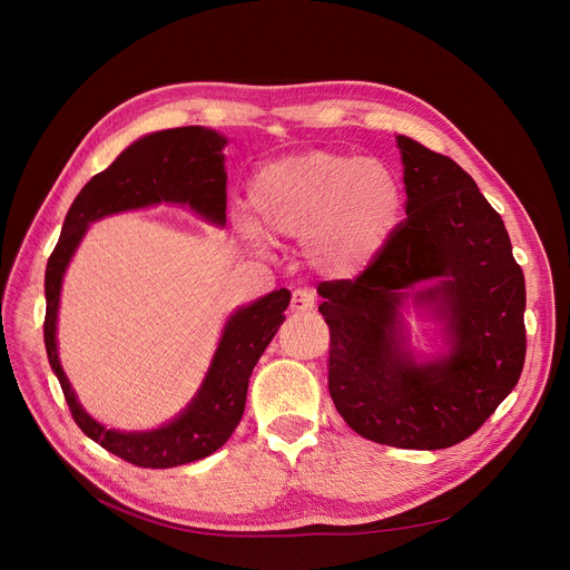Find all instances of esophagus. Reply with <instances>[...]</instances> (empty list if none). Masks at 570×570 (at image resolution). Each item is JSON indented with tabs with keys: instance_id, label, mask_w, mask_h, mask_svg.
<instances>
[{
	"instance_id": "34e87169",
	"label": "esophagus",
	"mask_w": 570,
	"mask_h": 570,
	"mask_svg": "<svg viewBox=\"0 0 570 570\" xmlns=\"http://www.w3.org/2000/svg\"><path fill=\"white\" fill-rule=\"evenodd\" d=\"M316 306V293L312 288H295L291 295V312L304 314Z\"/></svg>"
}]
</instances>
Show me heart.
I'll return each instance as SVG.
<instances>
[{"label":"heart","mask_w":570,"mask_h":570,"mask_svg":"<svg viewBox=\"0 0 570 570\" xmlns=\"http://www.w3.org/2000/svg\"><path fill=\"white\" fill-rule=\"evenodd\" d=\"M249 212L234 220L245 240L266 247L271 238L304 240V256L330 277L366 271L393 236L402 193L377 159H354L306 149L273 159L249 184Z\"/></svg>","instance_id":"heart-1"}]
</instances>
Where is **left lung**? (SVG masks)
Listing matches in <instances>:
<instances>
[{
	"mask_svg": "<svg viewBox=\"0 0 570 570\" xmlns=\"http://www.w3.org/2000/svg\"><path fill=\"white\" fill-rule=\"evenodd\" d=\"M406 218L356 279L323 282L330 395L364 439L441 450L475 434L525 364V277L500 214L450 157L395 136ZM443 325L449 352L419 362L401 306Z\"/></svg>",
	"mask_w": 570,
	"mask_h": 570,
	"instance_id": "left-lung-1",
	"label": "left lung"
}]
</instances>
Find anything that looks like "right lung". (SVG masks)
Returning a JSON list of instances; mask_svg holds the SVG:
<instances>
[{"mask_svg": "<svg viewBox=\"0 0 570 570\" xmlns=\"http://www.w3.org/2000/svg\"><path fill=\"white\" fill-rule=\"evenodd\" d=\"M227 138L206 127H179L131 142L120 157L95 175L75 197L59 243L45 271V347L59 377L75 423L116 456L140 469H173L214 454L243 419L249 375L284 323L291 291L279 288L236 308L225 323L218 350L188 406L170 423L149 432H120L97 423L79 404L57 347V318L63 275L88 225L114 214L145 209L161 202L188 206L206 223H227Z\"/></svg>", "mask_w": 570, "mask_h": 570, "instance_id": "obj_1", "label": "right lung"}]
</instances>
